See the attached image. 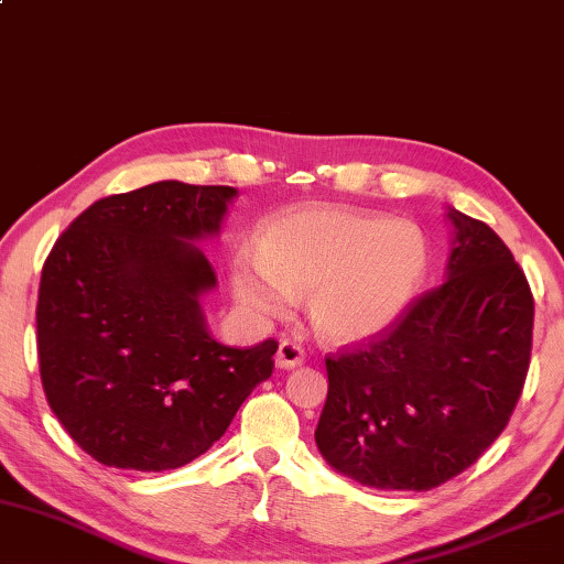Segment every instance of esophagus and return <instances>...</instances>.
Instances as JSON below:
<instances>
[{
  "mask_svg": "<svg viewBox=\"0 0 564 564\" xmlns=\"http://www.w3.org/2000/svg\"><path fill=\"white\" fill-rule=\"evenodd\" d=\"M302 360H305V350H302L300 345H294L290 340H282L280 343V348H276V358H274L276 368L292 370V368L302 366Z\"/></svg>",
  "mask_w": 564,
  "mask_h": 564,
  "instance_id": "esophagus-1",
  "label": "esophagus"
}]
</instances>
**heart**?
I'll return each instance as SVG.
<instances>
[{
  "label": "heart",
  "instance_id": "b5f03b06",
  "mask_svg": "<svg viewBox=\"0 0 564 564\" xmlns=\"http://www.w3.org/2000/svg\"><path fill=\"white\" fill-rule=\"evenodd\" d=\"M259 249L262 257L237 264V297L259 315L276 317L310 292V323L335 345L391 327L429 270V241L415 224L335 206L276 216Z\"/></svg>",
  "mask_w": 564,
  "mask_h": 564
}]
</instances>
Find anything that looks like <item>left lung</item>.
Returning <instances> with one entry per match:
<instances>
[{"label": "left lung", "instance_id": "8db88e82", "mask_svg": "<svg viewBox=\"0 0 564 564\" xmlns=\"http://www.w3.org/2000/svg\"><path fill=\"white\" fill-rule=\"evenodd\" d=\"M446 282L358 350L327 358L315 441L337 474L380 491H429L497 441L522 395L534 300L512 252L448 206Z\"/></svg>", "mask_w": 564, "mask_h": 564}]
</instances>
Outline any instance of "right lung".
<instances>
[{"instance_id": "1", "label": "right lung", "mask_w": 564, "mask_h": 564, "mask_svg": "<svg viewBox=\"0 0 564 564\" xmlns=\"http://www.w3.org/2000/svg\"><path fill=\"white\" fill-rule=\"evenodd\" d=\"M231 186L159 181L95 202L42 267L37 355L47 403L95 462L178 469L229 429L272 376L274 340L229 348L206 325Z\"/></svg>"}]
</instances>
